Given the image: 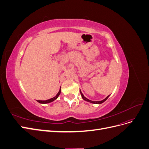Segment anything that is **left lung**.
<instances>
[{
  "label": "left lung",
  "instance_id": "1",
  "mask_svg": "<svg viewBox=\"0 0 149 149\" xmlns=\"http://www.w3.org/2000/svg\"><path fill=\"white\" fill-rule=\"evenodd\" d=\"M80 93H81V96H82V98L83 99V100H84V101H88V102H91V103H93V104H102V103H103L104 102V101H106L107 100V98L109 97V96L110 95H109V96H107L104 100H102V101H91V100H88V98H86V97L85 96H84V95H83V94L82 93V92L81 91V90H80Z\"/></svg>",
  "mask_w": 149,
  "mask_h": 149
}]
</instances>
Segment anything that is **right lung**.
<instances>
[{
	"mask_svg": "<svg viewBox=\"0 0 149 149\" xmlns=\"http://www.w3.org/2000/svg\"><path fill=\"white\" fill-rule=\"evenodd\" d=\"M60 93H61V88H60V90H59V91H58V93H57L55 97H54L51 98V99H49V100H45V101H40V100H37V102H39V103H40V104H47V103L52 102H53V101H54L56 100V99L58 97V96H60Z\"/></svg>",
	"mask_w": 149,
	"mask_h": 149,
	"instance_id": "1",
	"label": "right lung"
}]
</instances>
